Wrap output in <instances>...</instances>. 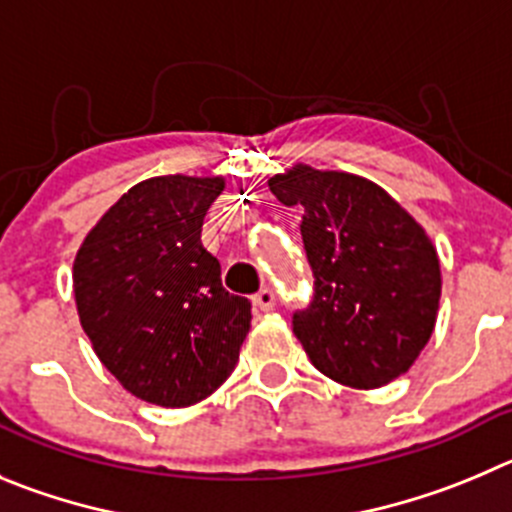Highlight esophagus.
Listing matches in <instances>:
<instances>
[{
    "mask_svg": "<svg viewBox=\"0 0 512 512\" xmlns=\"http://www.w3.org/2000/svg\"><path fill=\"white\" fill-rule=\"evenodd\" d=\"M252 303H255L257 310H272L275 308V293L272 288H260L255 295H252Z\"/></svg>",
    "mask_w": 512,
    "mask_h": 512,
    "instance_id": "34e87169",
    "label": "esophagus"
}]
</instances>
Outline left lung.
<instances>
[{
    "mask_svg": "<svg viewBox=\"0 0 512 512\" xmlns=\"http://www.w3.org/2000/svg\"><path fill=\"white\" fill-rule=\"evenodd\" d=\"M285 207H303L313 298L293 313L310 364L351 389L407 374L437 323L442 275L432 240L374 181L298 164L272 176Z\"/></svg>",
    "mask_w": 512,
    "mask_h": 512,
    "instance_id": "1",
    "label": "left lung"
}]
</instances>
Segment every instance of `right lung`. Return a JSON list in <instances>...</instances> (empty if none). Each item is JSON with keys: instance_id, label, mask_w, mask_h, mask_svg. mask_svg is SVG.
Here are the masks:
<instances>
[{"instance_id": "add662e5", "label": "right lung", "mask_w": 512, "mask_h": 512, "mask_svg": "<svg viewBox=\"0 0 512 512\" xmlns=\"http://www.w3.org/2000/svg\"><path fill=\"white\" fill-rule=\"evenodd\" d=\"M222 176H154L128 189L80 245V326L123 389L159 407H191L227 381L252 303L222 288L202 247Z\"/></svg>"}]
</instances>
